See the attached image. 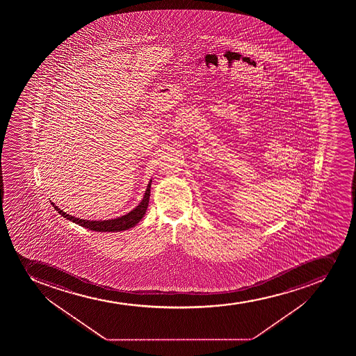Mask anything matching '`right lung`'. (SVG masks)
I'll return each instance as SVG.
<instances>
[{
	"label": "right lung",
	"instance_id": "1",
	"mask_svg": "<svg viewBox=\"0 0 356 356\" xmlns=\"http://www.w3.org/2000/svg\"><path fill=\"white\" fill-rule=\"evenodd\" d=\"M151 184L152 180L148 184L147 189L145 191L144 198L141 200L138 207L129 212L125 216L118 217L116 219H108V220H87V219L75 218L74 216L67 215L66 212L63 211L54 205L56 211L59 212L64 218L71 220V222L78 224V225L86 227V229L96 231V232H118V231H125V229H131L134 226L137 225L140 222V219L145 216V212L147 210L148 202H149V195H151Z\"/></svg>",
	"mask_w": 356,
	"mask_h": 356
}]
</instances>
